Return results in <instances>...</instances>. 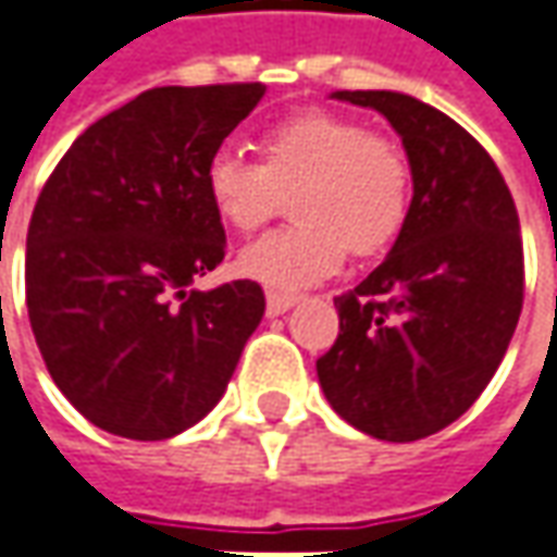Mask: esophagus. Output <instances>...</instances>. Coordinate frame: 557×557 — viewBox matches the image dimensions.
Instances as JSON below:
<instances>
[{
  "mask_svg": "<svg viewBox=\"0 0 557 557\" xmlns=\"http://www.w3.org/2000/svg\"><path fill=\"white\" fill-rule=\"evenodd\" d=\"M299 302V296H293V293H280V289H268V314H286L293 305Z\"/></svg>",
  "mask_w": 557,
  "mask_h": 557,
  "instance_id": "34e87169",
  "label": "esophagus"
}]
</instances>
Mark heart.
Wrapping results in <instances>:
<instances>
[{
	"instance_id": "b5f03b06",
	"label": "heart",
	"mask_w": 557,
	"mask_h": 557,
	"mask_svg": "<svg viewBox=\"0 0 557 557\" xmlns=\"http://www.w3.org/2000/svg\"><path fill=\"white\" fill-rule=\"evenodd\" d=\"M255 164L221 149L208 158L206 193L214 214L239 236L264 231L289 196L293 227L239 255L246 277L305 286L333 274L346 252H389L411 214V164L393 136L355 117L308 109L283 117L258 139Z\"/></svg>"
}]
</instances>
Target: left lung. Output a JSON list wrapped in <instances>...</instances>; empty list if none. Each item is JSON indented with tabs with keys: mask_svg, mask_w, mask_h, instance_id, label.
Returning <instances> with one entry per match:
<instances>
[{
	"mask_svg": "<svg viewBox=\"0 0 557 557\" xmlns=\"http://www.w3.org/2000/svg\"><path fill=\"white\" fill-rule=\"evenodd\" d=\"M380 111L411 164V214L386 261L336 296L339 336L318 358L333 411L414 443L458 421L505 358L523 305V246L496 161L448 114L389 89H339Z\"/></svg>",
	"mask_w": 557,
	"mask_h": 557,
	"instance_id": "left-lung-1",
	"label": "left lung"
}]
</instances>
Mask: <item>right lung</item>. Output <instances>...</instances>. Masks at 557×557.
<instances>
[{
    "instance_id": "obj_1",
    "label": "right lung",
    "mask_w": 557,
    "mask_h": 557,
    "mask_svg": "<svg viewBox=\"0 0 557 557\" xmlns=\"http://www.w3.org/2000/svg\"><path fill=\"white\" fill-rule=\"evenodd\" d=\"M261 84L156 86L64 152L27 231V314L39 355L86 421L168 440L221 401L264 314L255 280L199 289L227 236L208 158Z\"/></svg>"
}]
</instances>
